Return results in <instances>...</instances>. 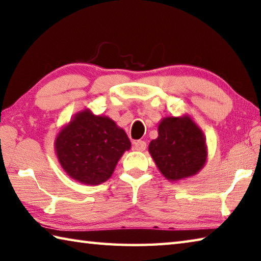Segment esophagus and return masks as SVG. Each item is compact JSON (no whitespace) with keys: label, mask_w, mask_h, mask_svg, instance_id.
I'll use <instances>...</instances> for the list:
<instances>
[{"label":"esophagus","mask_w":261,"mask_h":261,"mask_svg":"<svg viewBox=\"0 0 261 261\" xmlns=\"http://www.w3.org/2000/svg\"><path fill=\"white\" fill-rule=\"evenodd\" d=\"M132 146H134V149L135 150H138V151H144L146 149V142L144 140H137V141H134V144H132Z\"/></svg>","instance_id":"34e87169"}]
</instances>
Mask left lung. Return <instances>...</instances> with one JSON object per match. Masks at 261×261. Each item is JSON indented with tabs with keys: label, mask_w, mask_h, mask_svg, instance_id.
I'll return each instance as SVG.
<instances>
[{
	"label": "left lung",
	"mask_w": 261,
	"mask_h": 261,
	"mask_svg": "<svg viewBox=\"0 0 261 261\" xmlns=\"http://www.w3.org/2000/svg\"><path fill=\"white\" fill-rule=\"evenodd\" d=\"M158 170L170 181L192 176L207 160L206 138L190 116H167L158 124V138L149 144Z\"/></svg>",
	"instance_id": "1"
}]
</instances>
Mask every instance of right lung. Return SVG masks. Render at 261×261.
<instances>
[{
	"label": "right lung",
	"mask_w": 261,
	"mask_h": 261,
	"mask_svg": "<svg viewBox=\"0 0 261 261\" xmlns=\"http://www.w3.org/2000/svg\"><path fill=\"white\" fill-rule=\"evenodd\" d=\"M131 142L125 131L107 116L89 110L76 113L55 139L61 166L70 177L88 186L109 180Z\"/></svg>",
	"instance_id": "1"
}]
</instances>
